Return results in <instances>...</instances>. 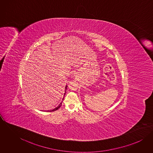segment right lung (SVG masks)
Wrapping results in <instances>:
<instances>
[{"instance_id": "obj_1", "label": "right lung", "mask_w": 153, "mask_h": 153, "mask_svg": "<svg viewBox=\"0 0 153 153\" xmlns=\"http://www.w3.org/2000/svg\"><path fill=\"white\" fill-rule=\"evenodd\" d=\"M67 87H68V86H67V85H66L65 88V95L66 91V89H67ZM64 97H63V98H62V100H64ZM61 105H62V102H61V103H60V104H59V105H58L57 107H56L55 108H54V109H53L52 110H51V111H50V112H52V111H56V110H57V109H59V108H60V107L61 106Z\"/></svg>"}]
</instances>
